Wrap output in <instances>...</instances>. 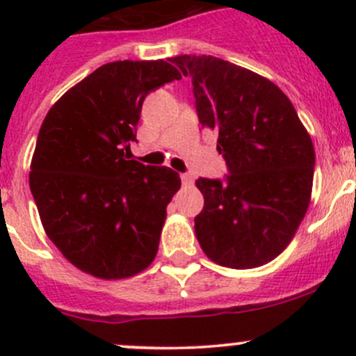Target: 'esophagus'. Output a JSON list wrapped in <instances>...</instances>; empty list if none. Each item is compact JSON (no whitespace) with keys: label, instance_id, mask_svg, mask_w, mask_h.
<instances>
[{"label":"esophagus","instance_id":"1","mask_svg":"<svg viewBox=\"0 0 356 356\" xmlns=\"http://www.w3.org/2000/svg\"><path fill=\"white\" fill-rule=\"evenodd\" d=\"M181 181L184 186H191L193 184V175L188 174V172H184V174H181Z\"/></svg>","mask_w":356,"mask_h":356}]
</instances>
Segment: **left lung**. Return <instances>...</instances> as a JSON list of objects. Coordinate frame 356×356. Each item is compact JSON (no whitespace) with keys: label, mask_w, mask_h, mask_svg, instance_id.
I'll list each match as a JSON object with an SVG mask.
<instances>
[{"label":"left lung","mask_w":356,"mask_h":356,"mask_svg":"<svg viewBox=\"0 0 356 356\" xmlns=\"http://www.w3.org/2000/svg\"><path fill=\"white\" fill-rule=\"evenodd\" d=\"M191 77L200 125L218 134L222 179L200 177L201 250L218 265L253 268L284 251L307 213L315 152L288 96L268 79L210 55L172 58Z\"/></svg>","instance_id":"obj_1"}]
</instances>
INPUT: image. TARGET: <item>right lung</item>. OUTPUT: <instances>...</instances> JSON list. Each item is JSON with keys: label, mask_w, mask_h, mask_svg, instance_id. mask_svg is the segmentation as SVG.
<instances>
[{"label": "right lung", "mask_w": 356, "mask_h": 356, "mask_svg": "<svg viewBox=\"0 0 356 356\" xmlns=\"http://www.w3.org/2000/svg\"><path fill=\"white\" fill-rule=\"evenodd\" d=\"M179 79L165 60L106 63L68 89L39 129L29 175L39 217L63 257L95 277H131L156 257L181 177L127 160V149L146 96Z\"/></svg>", "instance_id": "1"}]
</instances>
